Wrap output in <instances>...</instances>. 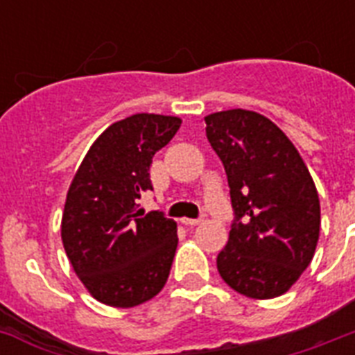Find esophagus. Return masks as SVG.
I'll return each mask as SVG.
<instances>
[{"label": "esophagus", "instance_id": "34e87169", "mask_svg": "<svg viewBox=\"0 0 355 355\" xmlns=\"http://www.w3.org/2000/svg\"><path fill=\"white\" fill-rule=\"evenodd\" d=\"M180 221H182V225H186V227H197V225L200 223V219H189V217H182Z\"/></svg>", "mask_w": 355, "mask_h": 355}]
</instances>
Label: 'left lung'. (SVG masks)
Masks as SVG:
<instances>
[{
    "mask_svg": "<svg viewBox=\"0 0 355 355\" xmlns=\"http://www.w3.org/2000/svg\"><path fill=\"white\" fill-rule=\"evenodd\" d=\"M205 121L236 214L217 270L245 297H280L311 263L319 241L313 178L291 139L261 114L234 108Z\"/></svg>",
    "mask_w": 355,
    "mask_h": 355,
    "instance_id": "1",
    "label": "left lung"
}]
</instances>
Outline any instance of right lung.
Here are the masks:
<instances>
[{"mask_svg":"<svg viewBox=\"0 0 355 355\" xmlns=\"http://www.w3.org/2000/svg\"><path fill=\"white\" fill-rule=\"evenodd\" d=\"M182 119L134 114L112 123L92 144L64 205V250L92 297L134 308L166 286L177 250V223L162 211L138 210L153 189L149 167Z\"/></svg>","mask_w":355,"mask_h":355,"instance_id":"add662e5","label":"right lung"}]
</instances>
